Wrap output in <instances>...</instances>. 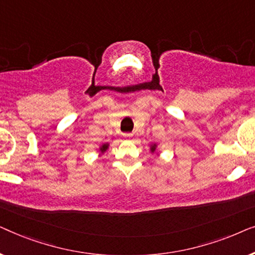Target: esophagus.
<instances>
[{
    "mask_svg": "<svg viewBox=\"0 0 255 255\" xmlns=\"http://www.w3.org/2000/svg\"><path fill=\"white\" fill-rule=\"evenodd\" d=\"M123 135H124V138H127V139H130V138L133 137V134H132V133H124Z\"/></svg>",
    "mask_w": 255,
    "mask_h": 255,
    "instance_id": "esophagus-1",
    "label": "esophagus"
}]
</instances>
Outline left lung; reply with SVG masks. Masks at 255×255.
Masks as SVG:
<instances>
[{
	"instance_id": "obj_1",
	"label": "left lung",
	"mask_w": 255,
	"mask_h": 255,
	"mask_svg": "<svg viewBox=\"0 0 255 255\" xmlns=\"http://www.w3.org/2000/svg\"><path fill=\"white\" fill-rule=\"evenodd\" d=\"M156 151V144H153L151 145V152L154 153Z\"/></svg>"
}]
</instances>
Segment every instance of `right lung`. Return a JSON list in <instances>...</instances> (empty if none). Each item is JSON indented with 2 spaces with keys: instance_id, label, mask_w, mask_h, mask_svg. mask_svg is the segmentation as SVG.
<instances>
[{
  "instance_id": "obj_1",
  "label": "right lung",
  "mask_w": 255,
  "mask_h": 255,
  "mask_svg": "<svg viewBox=\"0 0 255 255\" xmlns=\"http://www.w3.org/2000/svg\"><path fill=\"white\" fill-rule=\"evenodd\" d=\"M108 147H109V144H108V142H107V144H103V145L100 147V152H101V153H104V152H106L107 149H108Z\"/></svg>"
}]
</instances>
